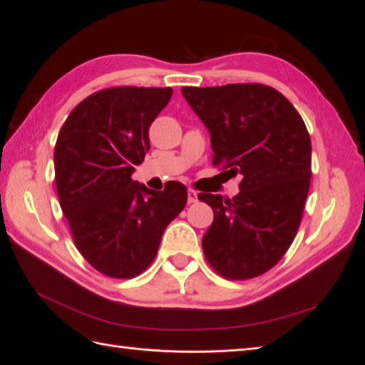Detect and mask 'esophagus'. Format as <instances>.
Instances as JSON below:
<instances>
[{"label":"esophagus","instance_id":"obj_1","mask_svg":"<svg viewBox=\"0 0 365 365\" xmlns=\"http://www.w3.org/2000/svg\"><path fill=\"white\" fill-rule=\"evenodd\" d=\"M187 202L188 203L197 202V193L195 190H192V188H188V192H187Z\"/></svg>","mask_w":365,"mask_h":365}]
</instances>
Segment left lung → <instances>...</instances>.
<instances>
[{
    "label": "left lung",
    "mask_w": 365,
    "mask_h": 365,
    "mask_svg": "<svg viewBox=\"0 0 365 365\" xmlns=\"http://www.w3.org/2000/svg\"><path fill=\"white\" fill-rule=\"evenodd\" d=\"M181 93L211 135L212 165L241 175L232 200L197 196L214 211L203 253L226 279H253L284 256L298 232L312 178L307 127L267 85L184 86Z\"/></svg>",
    "instance_id": "obj_1"
}]
</instances>
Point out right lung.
Listing matches in <instances>:
<instances>
[{"label": "right lung", "instance_id": "add662e5", "mask_svg": "<svg viewBox=\"0 0 365 365\" xmlns=\"http://www.w3.org/2000/svg\"><path fill=\"white\" fill-rule=\"evenodd\" d=\"M172 88L118 86L91 94L58 135L53 163L61 210L81 255L101 274L132 279L154 260L166 226L187 203V188L132 180L150 150L148 130Z\"/></svg>", "mask_w": 365, "mask_h": 365}]
</instances>
